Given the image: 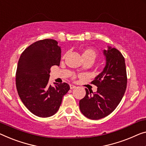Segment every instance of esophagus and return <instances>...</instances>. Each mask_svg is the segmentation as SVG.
Here are the masks:
<instances>
[{"instance_id":"obj_1","label":"esophagus","mask_w":146,"mask_h":146,"mask_svg":"<svg viewBox=\"0 0 146 146\" xmlns=\"http://www.w3.org/2000/svg\"><path fill=\"white\" fill-rule=\"evenodd\" d=\"M69 86H70V88H71V89H73V88H76V86L74 85V84H71Z\"/></svg>"}]
</instances>
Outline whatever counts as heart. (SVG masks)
<instances>
[{
	"mask_svg": "<svg viewBox=\"0 0 146 146\" xmlns=\"http://www.w3.org/2000/svg\"><path fill=\"white\" fill-rule=\"evenodd\" d=\"M82 56L84 60H90L94 62L96 58L97 57V52L95 50L91 48H86L84 49L82 52Z\"/></svg>",
	"mask_w": 146,
	"mask_h": 146,
	"instance_id": "1",
	"label": "heart"
}]
</instances>
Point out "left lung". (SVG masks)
<instances>
[{
    "label": "left lung",
    "instance_id": "left-lung-1",
    "mask_svg": "<svg viewBox=\"0 0 146 146\" xmlns=\"http://www.w3.org/2000/svg\"><path fill=\"white\" fill-rule=\"evenodd\" d=\"M104 54L106 66L91 82L98 87L96 92H89L85 88V96L79 102L80 111L92 120L104 118L111 113L120 103L127 88V70L123 56L118 50L111 46L104 50Z\"/></svg>",
    "mask_w": 146,
    "mask_h": 146
}]
</instances>
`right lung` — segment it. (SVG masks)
Returning <instances> with one entry per match:
<instances>
[{
	"label": "right lung",
	"mask_w": 146,
	"mask_h": 146,
	"mask_svg": "<svg viewBox=\"0 0 146 146\" xmlns=\"http://www.w3.org/2000/svg\"><path fill=\"white\" fill-rule=\"evenodd\" d=\"M61 48L54 39L33 43L21 54L16 74L17 93L33 114L48 117L59 110L70 87L66 82L48 84L50 68L60 66Z\"/></svg>",
	"instance_id": "obj_1"
}]
</instances>
